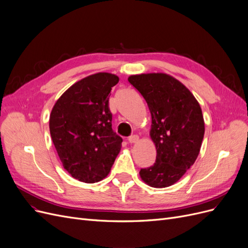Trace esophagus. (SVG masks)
Returning <instances> with one entry per match:
<instances>
[{
	"instance_id": "34e87169",
	"label": "esophagus",
	"mask_w": 248,
	"mask_h": 248,
	"mask_svg": "<svg viewBox=\"0 0 248 248\" xmlns=\"http://www.w3.org/2000/svg\"><path fill=\"white\" fill-rule=\"evenodd\" d=\"M138 140H139V137L137 135H133V136H131V137L127 138V141H129L130 143H136Z\"/></svg>"
}]
</instances>
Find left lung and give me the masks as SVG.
<instances>
[{
	"instance_id": "obj_1",
	"label": "left lung",
	"mask_w": 248,
	"mask_h": 248,
	"mask_svg": "<svg viewBox=\"0 0 248 248\" xmlns=\"http://www.w3.org/2000/svg\"><path fill=\"white\" fill-rule=\"evenodd\" d=\"M127 80L147 103L150 138L156 148L155 163L141 169L140 176L153 187L170 186L199 155L205 133L201 107L185 85L168 74L132 75Z\"/></svg>"
}]
</instances>
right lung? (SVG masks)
Returning a JSON list of instances; mask_svg holds the SVG:
<instances>
[{
	"mask_svg": "<svg viewBox=\"0 0 248 248\" xmlns=\"http://www.w3.org/2000/svg\"><path fill=\"white\" fill-rule=\"evenodd\" d=\"M119 78L97 73L77 81L54 104L49 130L65 170L85 183L109 174L122 148V137L112 130L109 109L111 87Z\"/></svg>",
	"mask_w": 248,
	"mask_h": 248,
	"instance_id": "1",
	"label": "right lung"
}]
</instances>
